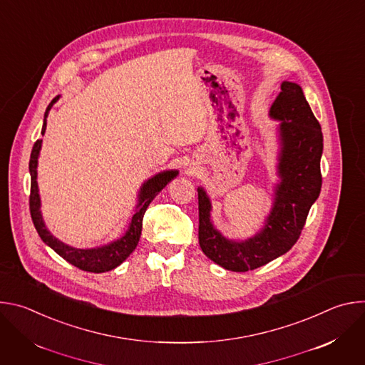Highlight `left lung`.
<instances>
[{
  "label": "left lung",
  "mask_w": 365,
  "mask_h": 365,
  "mask_svg": "<svg viewBox=\"0 0 365 365\" xmlns=\"http://www.w3.org/2000/svg\"><path fill=\"white\" fill-rule=\"evenodd\" d=\"M269 117L279 121V180L273 190L272 210L262 230L245 240L225 237L212 222L210 196L202 186L197 187L199 245L207 258L231 272L254 270L287 252L297 241L310 206L322 187L324 135L302 86L284 81Z\"/></svg>",
  "instance_id": "8db88e82"
}]
</instances>
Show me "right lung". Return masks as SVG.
<instances>
[{"instance_id":"right-lung-1","label":"right lung","mask_w":365,"mask_h":365,"mask_svg":"<svg viewBox=\"0 0 365 365\" xmlns=\"http://www.w3.org/2000/svg\"><path fill=\"white\" fill-rule=\"evenodd\" d=\"M61 95L53 98L48 103V107L46 108L44 113V120H43V127H41V134L44 135L46 131V124H47V117L51 110V107L59 101ZM41 143L43 140H37L33 145L31 155H30V163H29V170H30V178H31V189H30V214L33 224L43 240L46 245H48L51 250L56 251L62 258H65L68 263L73 264L75 267L83 270V272H91V273H106L110 272L115 267H118L123 262H125L127 257L135 250L140 235H141V228H143V217L147 210V206L150 202L158 195L172 179H175L179 175V170H163L155 173L154 176L148 178L138 190L137 195V203L134 207V215L128 224L127 231L117 240L110 241L108 244H103L99 247H92V248H75L59 238H56L53 234H51L43 220L41 215V200L38 195V185H37V166H38V155L41 150Z\"/></svg>"}]
</instances>
